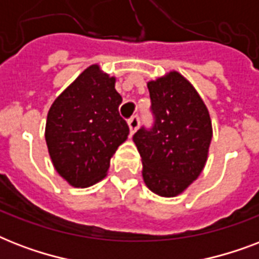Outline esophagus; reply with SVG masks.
Wrapping results in <instances>:
<instances>
[{
	"label": "esophagus",
	"instance_id": "obj_1",
	"mask_svg": "<svg viewBox=\"0 0 259 259\" xmlns=\"http://www.w3.org/2000/svg\"><path fill=\"white\" fill-rule=\"evenodd\" d=\"M127 125H129L130 134H133L138 129V126H140V118H138V115H133V117L130 118L129 121H127Z\"/></svg>",
	"mask_w": 259,
	"mask_h": 259
}]
</instances>
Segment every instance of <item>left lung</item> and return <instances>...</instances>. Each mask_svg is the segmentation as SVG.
<instances>
[{
  "label": "left lung",
  "instance_id": "8db88e82",
  "mask_svg": "<svg viewBox=\"0 0 259 259\" xmlns=\"http://www.w3.org/2000/svg\"><path fill=\"white\" fill-rule=\"evenodd\" d=\"M154 123L133 136L146 187L158 196L184 192L201 173L212 138L211 118L195 87L177 71L148 82Z\"/></svg>",
  "mask_w": 259,
  "mask_h": 259
}]
</instances>
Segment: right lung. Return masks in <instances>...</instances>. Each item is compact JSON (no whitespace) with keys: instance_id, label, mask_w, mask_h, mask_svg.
Wrapping results in <instances>:
<instances>
[{"instance_id":"obj_1","label":"right lung","mask_w":259,"mask_h":259,"mask_svg":"<svg viewBox=\"0 0 259 259\" xmlns=\"http://www.w3.org/2000/svg\"><path fill=\"white\" fill-rule=\"evenodd\" d=\"M115 78L98 64L83 71L51 106L46 141L56 172L86 188L106 176L110 158L126 141L129 126L119 115Z\"/></svg>"}]
</instances>
